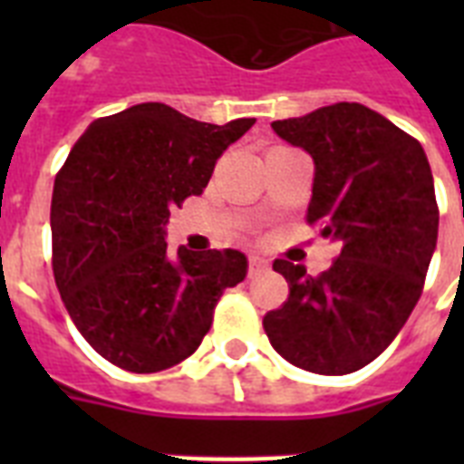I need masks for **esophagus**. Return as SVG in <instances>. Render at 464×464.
<instances>
[{
  "label": "esophagus",
  "instance_id": "obj_1",
  "mask_svg": "<svg viewBox=\"0 0 464 464\" xmlns=\"http://www.w3.org/2000/svg\"><path fill=\"white\" fill-rule=\"evenodd\" d=\"M267 267H269V262L265 260V257H260V255H250V257H247V272H250V276L262 275Z\"/></svg>",
  "mask_w": 464,
  "mask_h": 464
}]
</instances>
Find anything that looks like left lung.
I'll use <instances>...</instances> for the list:
<instances>
[{"label": "left lung", "instance_id": "obj_1", "mask_svg": "<svg viewBox=\"0 0 464 464\" xmlns=\"http://www.w3.org/2000/svg\"><path fill=\"white\" fill-rule=\"evenodd\" d=\"M272 130L313 156L305 221L337 240L339 257L317 276L275 260L289 298L262 327L294 366L353 373L388 349L421 296L439 238L431 166L414 137L361 103L324 105Z\"/></svg>", "mask_w": 464, "mask_h": 464}]
</instances>
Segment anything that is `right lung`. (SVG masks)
<instances>
[{
  "mask_svg": "<svg viewBox=\"0 0 464 464\" xmlns=\"http://www.w3.org/2000/svg\"><path fill=\"white\" fill-rule=\"evenodd\" d=\"M255 125L199 122L163 103L98 118L54 178L53 272L76 330L105 361L159 373L197 352L238 250L168 255L170 209L202 195L218 156Z\"/></svg>",
  "mask_w": 464,
  "mask_h": 464,
  "instance_id": "1",
  "label": "right lung"
}]
</instances>
